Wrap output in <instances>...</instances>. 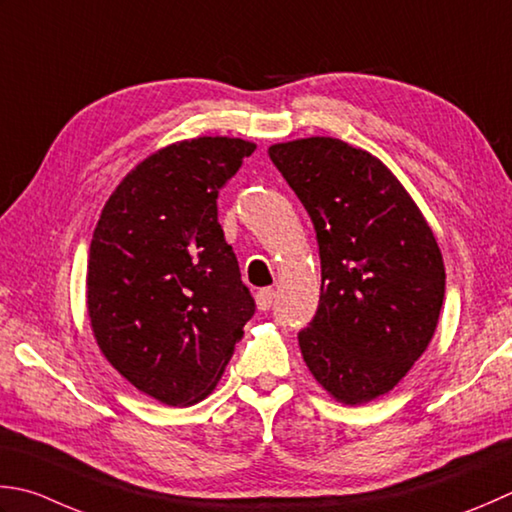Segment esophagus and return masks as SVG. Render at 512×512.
Masks as SVG:
<instances>
[{
    "label": "esophagus",
    "instance_id": "esophagus-1",
    "mask_svg": "<svg viewBox=\"0 0 512 512\" xmlns=\"http://www.w3.org/2000/svg\"><path fill=\"white\" fill-rule=\"evenodd\" d=\"M275 304V290L273 288H262L257 293V308L259 310H270Z\"/></svg>",
    "mask_w": 512,
    "mask_h": 512
}]
</instances>
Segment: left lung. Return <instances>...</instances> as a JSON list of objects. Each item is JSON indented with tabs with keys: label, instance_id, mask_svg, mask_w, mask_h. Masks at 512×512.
I'll list each match as a JSON object with an SVG mask.
<instances>
[{
	"label": "left lung",
	"instance_id": "8db88e82",
	"mask_svg": "<svg viewBox=\"0 0 512 512\" xmlns=\"http://www.w3.org/2000/svg\"><path fill=\"white\" fill-rule=\"evenodd\" d=\"M315 226L322 290L297 333L310 373L344 404L388 393L426 350L444 304L435 235L397 177L342 139L268 148Z\"/></svg>",
	"mask_w": 512,
	"mask_h": 512
}]
</instances>
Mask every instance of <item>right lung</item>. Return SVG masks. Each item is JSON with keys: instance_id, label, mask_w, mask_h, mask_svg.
Segmentation results:
<instances>
[{"instance_id": "add662e5", "label": "right lung", "mask_w": 512, "mask_h": 512, "mask_svg": "<svg viewBox=\"0 0 512 512\" xmlns=\"http://www.w3.org/2000/svg\"><path fill=\"white\" fill-rule=\"evenodd\" d=\"M255 144L197 137L144 159L106 202L90 242L86 295L106 359L168 406L222 377L255 299L217 222V197Z\"/></svg>"}]
</instances>
